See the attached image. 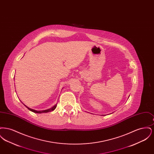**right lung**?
Here are the masks:
<instances>
[{"instance_id": "obj_1", "label": "right lung", "mask_w": 154, "mask_h": 154, "mask_svg": "<svg viewBox=\"0 0 154 154\" xmlns=\"http://www.w3.org/2000/svg\"><path fill=\"white\" fill-rule=\"evenodd\" d=\"M57 104H55V106H54L52 108L50 109L43 110V111H36V110H33V109H30V108H29L28 107H27V106H25L26 107V108H28V110H29L30 111H32V112H35V113H43V112H50V111H52L55 110V109H56V107H57Z\"/></svg>"}]
</instances>
